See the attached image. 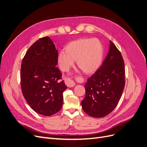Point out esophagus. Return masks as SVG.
Here are the masks:
<instances>
[{
  "mask_svg": "<svg viewBox=\"0 0 147 147\" xmlns=\"http://www.w3.org/2000/svg\"><path fill=\"white\" fill-rule=\"evenodd\" d=\"M65 84L69 87H72L75 85V82L71 79H69V78H67L65 80Z\"/></svg>",
  "mask_w": 147,
  "mask_h": 147,
  "instance_id": "obj_1",
  "label": "esophagus"
}]
</instances>
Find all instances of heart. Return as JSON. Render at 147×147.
I'll return each instance as SVG.
<instances>
[{
    "mask_svg": "<svg viewBox=\"0 0 147 147\" xmlns=\"http://www.w3.org/2000/svg\"><path fill=\"white\" fill-rule=\"evenodd\" d=\"M65 52L58 56V64L62 72H68L76 60L77 64L86 74L96 72L102 61L104 49L97 38H82L68 43Z\"/></svg>",
    "mask_w": 147,
    "mask_h": 147,
    "instance_id": "1",
    "label": "heart"
}]
</instances>
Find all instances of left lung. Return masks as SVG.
Segmentation results:
<instances>
[{"instance_id": "8db88e82", "label": "left lung", "mask_w": 147, "mask_h": 147, "mask_svg": "<svg viewBox=\"0 0 147 147\" xmlns=\"http://www.w3.org/2000/svg\"><path fill=\"white\" fill-rule=\"evenodd\" d=\"M84 86L86 96L81 105L87 115L102 118L115 109L124 89L125 66L120 51L111 41L101 66Z\"/></svg>"}]
</instances>
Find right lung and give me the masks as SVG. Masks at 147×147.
Instances as JSON below:
<instances>
[{"mask_svg": "<svg viewBox=\"0 0 147 147\" xmlns=\"http://www.w3.org/2000/svg\"><path fill=\"white\" fill-rule=\"evenodd\" d=\"M58 51L49 37L38 39L23 58L20 84L23 95L36 112L46 116L60 110L63 93L67 89L61 73L56 67Z\"/></svg>", "mask_w": 147, "mask_h": 147, "instance_id": "obj_1", "label": "right lung"}]
</instances>
